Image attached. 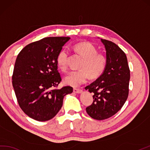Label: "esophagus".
<instances>
[{
    "instance_id": "esophagus-1",
    "label": "esophagus",
    "mask_w": 150,
    "mask_h": 150,
    "mask_svg": "<svg viewBox=\"0 0 150 150\" xmlns=\"http://www.w3.org/2000/svg\"><path fill=\"white\" fill-rule=\"evenodd\" d=\"M73 92L74 93H77V94H80V93L82 92V90L79 88H74V89H73Z\"/></svg>"
}]
</instances>
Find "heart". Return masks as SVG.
<instances>
[{"instance_id": "obj_1", "label": "heart", "mask_w": 150, "mask_h": 150, "mask_svg": "<svg viewBox=\"0 0 150 150\" xmlns=\"http://www.w3.org/2000/svg\"><path fill=\"white\" fill-rule=\"evenodd\" d=\"M74 51L83 58L79 71L70 72L64 78V83L67 85L78 86L87 80L88 76L92 78L99 77L104 72L106 59L104 55L98 53V50L91 43H79L73 46ZM68 53L62 50L56 57V64L62 71L67 69Z\"/></svg>"}]
</instances>
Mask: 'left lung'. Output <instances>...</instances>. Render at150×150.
Wrapping results in <instances>:
<instances>
[{"label":"left lung","instance_id":"left-lung-1","mask_svg":"<svg viewBox=\"0 0 150 150\" xmlns=\"http://www.w3.org/2000/svg\"><path fill=\"white\" fill-rule=\"evenodd\" d=\"M101 41L106 50L105 69L95 81L85 88L94 93V101L86 111L96 120L108 119L120 110L128 98L130 78L125 53L112 42L101 38Z\"/></svg>","mask_w":150,"mask_h":150}]
</instances>
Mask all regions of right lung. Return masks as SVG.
<instances>
[{
  "mask_svg": "<svg viewBox=\"0 0 150 150\" xmlns=\"http://www.w3.org/2000/svg\"><path fill=\"white\" fill-rule=\"evenodd\" d=\"M69 37H47L26 45L16 59L12 83L20 107L29 117L46 121L58 114L71 86L54 88L62 79L56 57Z\"/></svg>",
  "mask_w": 150,
  "mask_h": 150,
  "instance_id": "right-lung-1",
  "label": "right lung"
}]
</instances>
